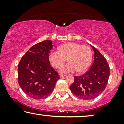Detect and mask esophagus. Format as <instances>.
Here are the masks:
<instances>
[{
  "label": "esophagus",
  "instance_id": "obj_1",
  "mask_svg": "<svg viewBox=\"0 0 124 124\" xmlns=\"http://www.w3.org/2000/svg\"><path fill=\"white\" fill-rule=\"evenodd\" d=\"M65 76H66V75H64V74H60V77L62 78V77H65Z\"/></svg>",
  "mask_w": 124,
  "mask_h": 124
}]
</instances>
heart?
I'll list each match as a JSON object with an SVG mask.
<instances>
[{"label": "heart", "instance_id": "obj_1", "mask_svg": "<svg viewBox=\"0 0 124 124\" xmlns=\"http://www.w3.org/2000/svg\"><path fill=\"white\" fill-rule=\"evenodd\" d=\"M67 59L69 62L61 68V73H73L77 70L83 73L91 65L92 51L86 46L70 42L61 45L59 51H52L49 55L50 63L55 68L62 67Z\"/></svg>", "mask_w": 124, "mask_h": 124}]
</instances>
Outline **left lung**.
<instances>
[{
	"instance_id": "left-lung-1",
	"label": "left lung",
	"mask_w": 124,
	"mask_h": 124,
	"mask_svg": "<svg viewBox=\"0 0 124 124\" xmlns=\"http://www.w3.org/2000/svg\"><path fill=\"white\" fill-rule=\"evenodd\" d=\"M94 52V60L89 70L81 76H74V81L70 86L73 94L79 99H93L106 89L110 74V69L105 57L95 47L91 45Z\"/></svg>"
}]
</instances>
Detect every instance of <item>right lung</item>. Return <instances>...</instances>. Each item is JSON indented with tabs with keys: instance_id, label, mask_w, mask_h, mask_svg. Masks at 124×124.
Listing matches in <instances>:
<instances>
[{
	"instance_id": "1",
	"label": "right lung",
	"mask_w": 124,
	"mask_h": 124,
	"mask_svg": "<svg viewBox=\"0 0 124 124\" xmlns=\"http://www.w3.org/2000/svg\"><path fill=\"white\" fill-rule=\"evenodd\" d=\"M51 40L35 44L22 57L18 66V84L27 95L34 99L47 98L60 78L50 65L49 54Z\"/></svg>"
}]
</instances>
